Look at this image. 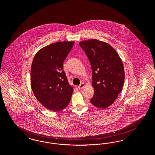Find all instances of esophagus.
Wrapping results in <instances>:
<instances>
[{
    "mask_svg": "<svg viewBox=\"0 0 155 155\" xmlns=\"http://www.w3.org/2000/svg\"><path fill=\"white\" fill-rule=\"evenodd\" d=\"M84 84H83V83H82L81 84H80L78 86V89H82V88H84Z\"/></svg>",
    "mask_w": 155,
    "mask_h": 155,
    "instance_id": "1",
    "label": "esophagus"
}]
</instances>
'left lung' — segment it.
<instances>
[{
  "instance_id": "left-lung-1",
  "label": "left lung",
  "mask_w": 155,
  "mask_h": 155,
  "mask_svg": "<svg viewBox=\"0 0 155 155\" xmlns=\"http://www.w3.org/2000/svg\"><path fill=\"white\" fill-rule=\"evenodd\" d=\"M79 44L88 57L93 71L94 95L90 102L98 108H107L122 91L125 77L122 60L107 42L91 39Z\"/></svg>"
}]
</instances>
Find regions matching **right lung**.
Instances as JSON below:
<instances>
[{"label":"right lung","instance_id":"obj_1","mask_svg":"<svg viewBox=\"0 0 155 155\" xmlns=\"http://www.w3.org/2000/svg\"><path fill=\"white\" fill-rule=\"evenodd\" d=\"M74 41L54 42L44 47L34 57L31 86L38 101L48 110L59 111L71 101L73 88L63 71V62Z\"/></svg>","mask_w":155,"mask_h":155}]
</instances>
